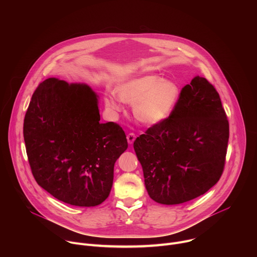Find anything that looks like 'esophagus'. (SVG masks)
Returning a JSON list of instances; mask_svg holds the SVG:
<instances>
[{
  "label": "esophagus",
  "mask_w": 257,
  "mask_h": 257,
  "mask_svg": "<svg viewBox=\"0 0 257 257\" xmlns=\"http://www.w3.org/2000/svg\"><path fill=\"white\" fill-rule=\"evenodd\" d=\"M135 138H136V135H135L133 132H130V133L127 135V140H128V143H129V144H132V143L134 142Z\"/></svg>",
  "instance_id": "34e87169"
}]
</instances>
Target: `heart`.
Wrapping results in <instances>:
<instances>
[{"label": "heart", "instance_id": "b5f03b06", "mask_svg": "<svg viewBox=\"0 0 257 257\" xmlns=\"http://www.w3.org/2000/svg\"><path fill=\"white\" fill-rule=\"evenodd\" d=\"M117 92L122 100L134 103L135 118L145 125H157L168 119L180 96L177 83L153 74L123 83L118 87ZM119 99L116 95L107 96L105 104L114 111H121L122 104Z\"/></svg>", "mask_w": 257, "mask_h": 257}]
</instances>
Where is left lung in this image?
<instances>
[{
	"label": "left lung",
	"instance_id": "left-lung-1",
	"mask_svg": "<svg viewBox=\"0 0 257 257\" xmlns=\"http://www.w3.org/2000/svg\"><path fill=\"white\" fill-rule=\"evenodd\" d=\"M229 141V121L214 86L194 77L182 88L168 119L133 143L149 195L162 204L190 201L221 178Z\"/></svg>",
	"mask_w": 257,
	"mask_h": 257
}]
</instances>
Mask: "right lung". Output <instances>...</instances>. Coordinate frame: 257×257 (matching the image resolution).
<instances>
[{
  "label": "right lung",
  "mask_w": 257,
  "mask_h": 257,
  "mask_svg": "<svg viewBox=\"0 0 257 257\" xmlns=\"http://www.w3.org/2000/svg\"><path fill=\"white\" fill-rule=\"evenodd\" d=\"M99 120L97 96L87 85L49 78L32 94L23 124L31 173L65 203L95 206L111 192L128 142L119 124Z\"/></svg>",
  "instance_id": "obj_1"
}]
</instances>
